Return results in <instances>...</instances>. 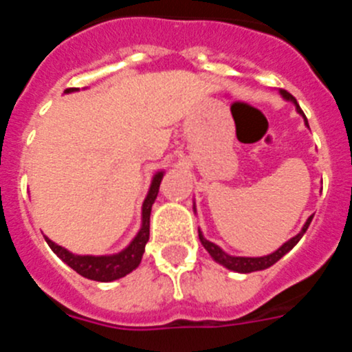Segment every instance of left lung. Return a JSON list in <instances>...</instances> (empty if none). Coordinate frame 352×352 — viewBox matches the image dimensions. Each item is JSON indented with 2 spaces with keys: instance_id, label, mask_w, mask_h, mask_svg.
Returning a JSON list of instances; mask_svg holds the SVG:
<instances>
[{
  "instance_id": "left-lung-1",
  "label": "left lung",
  "mask_w": 352,
  "mask_h": 352,
  "mask_svg": "<svg viewBox=\"0 0 352 352\" xmlns=\"http://www.w3.org/2000/svg\"><path fill=\"white\" fill-rule=\"evenodd\" d=\"M280 95L284 96L285 100L292 102V104L296 105V111L301 114V116L305 118L303 111H301L300 105H298V102H296V98H294L291 93L285 91V89H280ZM305 125L309 126V121H307V118H305ZM194 210H195V206H194ZM310 222H312V217H309V220L305 222L303 229H301V231L298 232L294 238H291L289 241H285V243L282 245L278 250L273 252V254H270V256H263V257H234V256H229V254H226V252H223L222 248L219 247V245H214V243H211V241H208V239L204 238L203 232H201V231H199V239H201L203 247L208 250V254H210V256L213 257L217 263L222 264V266H226L227 270H231V272H238V273H252V272H259V270L270 268V266H273L276 261L282 259V257H284L289 250H292V247H294V245H296L298 241L301 239V236L307 232Z\"/></svg>"
}]
</instances>
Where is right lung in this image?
Segmentation results:
<instances>
[{"label":"right lung","instance_id":"obj_1","mask_svg":"<svg viewBox=\"0 0 352 352\" xmlns=\"http://www.w3.org/2000/svg\"><path fill=\"white\" fill-rule=\"evenodd\" d=\"M77 91V88H68L65 93ZM164 178V173H157L151 179V186L146 195L144 203H142V223L135 238L130 241L126 248H123L118 254L113 256H76L68 252L67 248L56 245L49 238H45L49 247L52 248L56 256L60 257L65 264H68L74 272L82 275L84 278L96 282H113L121 278V276L129 275L130 272L138 268L141 264L142 254H144V247L149 239V214H151V206H153L155 199L158 195V188H160V182Z\"/></svg>","mask_w":352,"mask_h":352}]
</instances>
